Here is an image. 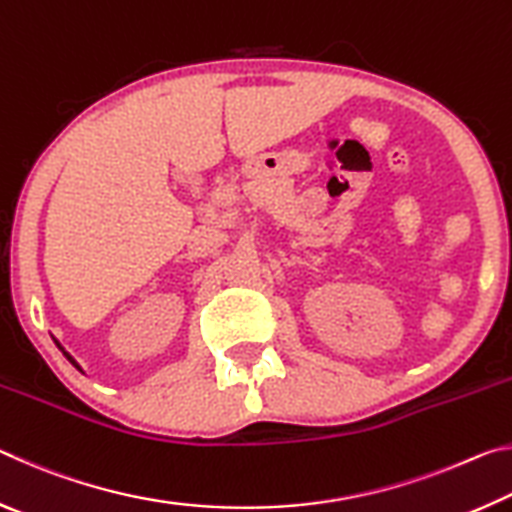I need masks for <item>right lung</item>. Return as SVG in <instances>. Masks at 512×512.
<instances>
[{
	"label": "right lung",
	"instance_id": "1",
	"mask_svg": "<svg viewBox=\"0 0 512 512\" xmlns=\"http://www.w3.org/2000/svg\"><path fill=\"white\" fill-rule=\"evenodd\" d=\"M56 345H58V343H56ZM65 357H67V359H69V361H72V363H74V366H76V361H74V359H72V357H69V354H67V352H65ZM76 368H79V366H76Z\"/></svg>",
	"mask_w": 512,
	"mask_h": 512
}]
</instances>
